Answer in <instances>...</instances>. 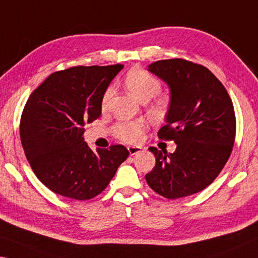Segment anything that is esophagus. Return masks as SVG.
<instances>
[{"instance_id":"34e87169","label":"esophagus","mask_w":258,"mask_h":258,"mask_svg":"<svg viewBox=\"0 0 258 258\" xmlns=\"http://www.w3.org/2000/svg\"><path fill=\"white\" fill-rule=\"evenodd\" d=\"M127 149H128V153H130L131 156H133V155H137V154L141 153V151H142L141 147H138V146H128Z\"/></svg>"}]
</instances>
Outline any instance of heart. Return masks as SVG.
<instances>
[{"label":"heart","instance_id":"b5f03b06","mask_svg":"<svg viewBox=\"0 0 258 258\" xmlns=\"http://www.w3.org/2000/svg\"><path fill=\"white\" fill-rule=\"evenodd\" d=\"M125 85L131 94H133L138 100L147 102L156 95L161 91V81L148 71L141 69H133L125 77ZM113 94V88L109 87L104 92L102 97V108L105 109L109 105L110 99ZM163 101L156 100L154 103L155 109H161ZM146 125L142 121H126L119 122L114 126V134L121 141L128 144H136L141 139L142 133L145 132Z\"/></svg>","mask_w":258,"mask_h":258}]
</instances>
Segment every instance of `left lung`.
Here are the masks:
<instances>
[{
	"label": "left lung",
	"mask_w": 258,
	"mask_h": 258,
	"mask_svg": "<svg viewBox=\"0 0 258 258\" xmlns=\"http://www.w3.org/2000/svg\"><path fill=\"white\" fill-rule=\"evenodd\" d=\"M147 70L169 86L166 124L158 138L177 145L172 154L150 147L156 164L147 183L170 200L199 193L223 170L234 145L231 97L214 73L185 59L157 60Z\"/></svg>",
	"instance_id": "8db88e82"
}]
</instances>
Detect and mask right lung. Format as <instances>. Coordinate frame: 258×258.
Returning a JSON list of instances; mask_svg holds the SVG:
<instances>
[{"instance_id": "1", "label": "right lung", "mask_w": 258, "mask_h": 258, "mask_svg": "<svg viewBox=\"0 0 258 258\" xmlns=\"http://www.w3.org/2000/svg\"><path fill=\"white\" fill-rule=\"evenodd\" d=\"M122 65L76 67L49 76L31 94L20 119V140L39 180L65 198L102 193L128 157L124 146L93 151L84 126L101 116L102 97Z\"/></svg>"}]
</instances>
